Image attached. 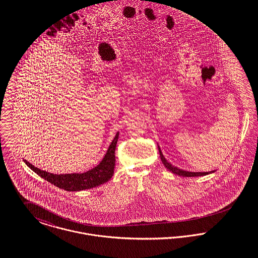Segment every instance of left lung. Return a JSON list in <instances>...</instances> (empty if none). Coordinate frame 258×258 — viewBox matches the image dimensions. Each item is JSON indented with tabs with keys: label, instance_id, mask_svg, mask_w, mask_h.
Here are the masks:
<instances>
[{
	"label": "left lung",
	"instance_id": "left-lung-1",
	"mask_svg": "<svg viewBox=\"0 0 258 258\" xmlns=\"http://www.w3.org/2000/svg\"><path fill=\"white\" fill-rule=\"evenodd\" d=\"M159 152H160V156H161V160L163 162V164L165 165V167L170 170L172 173L178 175V176H182V177H199V176H206L210 173H213V172H205V173H194V172H187V171H184V170H181L175 166H173L172 164H170L166 159L165 157L163 156L162 152H161V149L159 148Z\"/></svg>",
	"mask_w": 258,
	"mask_h": 258
}]
</instances>
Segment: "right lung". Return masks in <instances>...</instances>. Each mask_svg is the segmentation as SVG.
<instances>
[{"label": "right lung", "mask_w": 258, "mask_h": 258, "mask_svg": "<svg viewBox=\"0 0 258 258\" xmlns=\"http://www.w3.org/2000/svg\"><path fill=\"white\" fill-rule=\"evenodd\" d=\"M118 135L119 134L117 133L100 164L97 167L93 168L92 170L83 174L54 175L38 169L37 167L33 166L27 160H25V163L35 173H37L39 177L49 182L50 184L56 185L59 188H63L69 191H76L95 187L109 181L114 174L115 149L118 141Z\"/></svg>", "instance_id": "obj_1"}]
</instances>
